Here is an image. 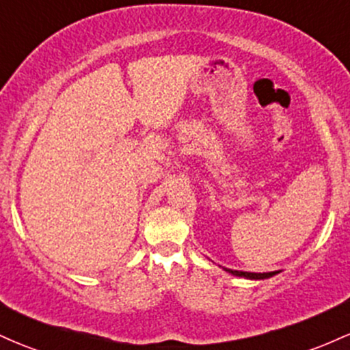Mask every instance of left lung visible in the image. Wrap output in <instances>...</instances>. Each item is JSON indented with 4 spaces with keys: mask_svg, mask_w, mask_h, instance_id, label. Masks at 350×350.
I'll return each mask as SVG.
<instances>
[{
    "mask_svg": "<svg viewBox=\"0 0 350 350\" xmlns=\"http://www.w3.org/2000/svg\"><path fill=\"white\" fill-rule=\"evenodd\" d=\"M226 272L229 274L236 275V278H244V279H251V281H262V279H269L272 275L279 274L281 271H272V272H244V271H232V269L222 267Z\"/></svg>",
    "mask_w": 350,
    "mask_h": 350,
    "instance_id": "obj_1",
    "label": "left lung"
}]
</instances>
